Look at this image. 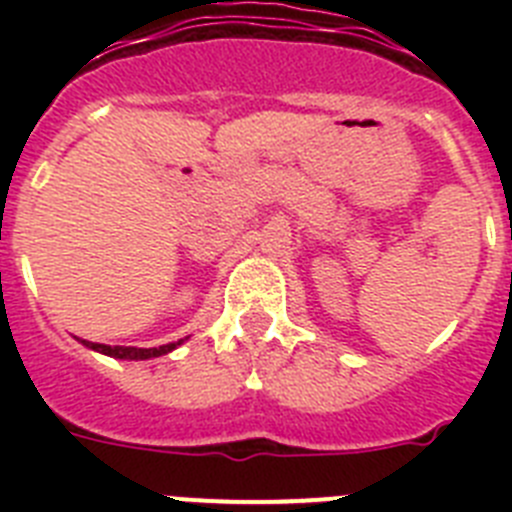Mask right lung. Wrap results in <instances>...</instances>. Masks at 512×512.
Here are the masks:
<instances>
[{
    "label": "right lung",
    "mask_w": 512,
    "mask_h": 512,
    "mask_svg": "<svg viewBox=\"0 0 512 512\" xmlns=\"http://www.w3.org/2000/svg\"><path fill=\"white\" fill-rule=\"evenodd\" d=\"M87 348L92 351H99L104 356H112V359H125V361H146V359H156V356H166L171 354L176 346H182V341H174V343H166V346H158V348H135V346H107V343H92V341H81Z\"/></svg>",
    "instance_id": "1"
}]
</instances>
